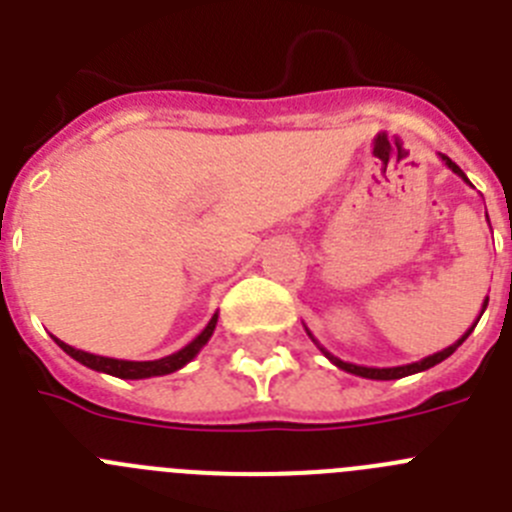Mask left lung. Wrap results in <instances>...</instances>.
I'll list each match as a JSON object with an SVG mask.
<instances>
[{
  "instance_id": "left-lung-1",
  "label": "left lung",
  "mask_w": 512,
  "mask_h": 512,
  "mask_svg": "<svg viewBox=\"0 0 512 512\" xmlns=\"http://www.w3.org/2000/svg\"><path fill=\"white\" fill-rule=\"evenodd\" d=\"M438 156H441V161L446 166H449L451 171H454L456 176H461V179H464V182L469 184V187H472V182H469L467 179V174H464V171L459 169V166L454 164V161H451L449 156H443V153H438ZM487 223H490V220H487ZM487 302H490V297H487L485 302H482V310H479V315H477V320H474L472 323V328L467 330V333H464V336L459 338V341L456 343H451L449 348H443V351H436V354H431V356H425V359H420V361H413V364H402V366H382V369H379V366H361V364H351V361H341L338 359V356H333L328 351V348H323L318 343V338L312 336L310 330H307V325H305V330H307V336L312 338V343H315V346L320 348V351H323L325 354V359L328 361H333V364L338 366V369H343V372H348V374H356V377H364V379H402V377H410V374H418V372H425V369H431V366H436V364H441L443 359H449L451 354H454L456 348L461 346V343L467 341L469 338V333H472L474 330V325L479 323V318H482V312L487 310Z\"/></svg>"
}]
</instances>
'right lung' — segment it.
Instances as JSON below:
<instances>
[{"mask_svg": "<svg viewBox=\"0 0 512 512\" xmlns=\"http://www.w3.org/2000/svg\"><path fill=\"white\" fill-rule=\"evenodd\" d=\"M215 325H217V312L210 318V323L205 325L200 336L189 341L187 346L179 348L176 354L164 356V359H153V361H125V359H110V356H97V354H89V351H81V348L69 346V343L58 341V346L76 359L79 364L89 366L94 372H102V374H112V377H120V379H148V377H164V374L171 372H179L182 366H187L194 356L200 354L205 343L210 341L212 333H215Z\"/></svg>", "mask_w": 512, "mask_h": 512, "instance_id": "right-lung-1", "label": "right lung"}]
</instances>
